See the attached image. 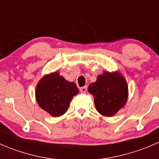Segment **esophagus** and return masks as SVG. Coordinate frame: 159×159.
<instances>
[{"mask_svg": "<svg viewBox=\"0 0 159 159\" xmlns=\"http://www.w3.org/2000/svg\"><path fill=\"white\" fill-rule=\"evenodd\" d=\"M80 90L81 93H86L87 90V86H83V87L80 88Z\"/></svg>", "mask_w": 159, "mask_h": 159, "instance_id": "1", "label": "esophagus"}]
</instances>
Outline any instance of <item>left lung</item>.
I'll list each match as a JSON object with an SVG mask.
<instances>
[{
	"label": "left lung",
	"mask_w": 159,
	"mask_h": 159,
	"mask_svg": "<svg viewBox=\"0 0 159 159\" xmlns=\"http://www.w3.org/2000/svg\"><path fill=\"white\" fill-rule=\"evenodd\" d=\"M88 91L94 97L97 111L106 117H112L127 103L128 83L117 72H104L91 83Z\"/></svg>",
	"instance_id": "8db88e82"
}]
</instances>
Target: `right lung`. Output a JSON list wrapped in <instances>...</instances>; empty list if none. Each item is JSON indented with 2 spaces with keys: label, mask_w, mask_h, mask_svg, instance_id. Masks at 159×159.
I'll use <instances>...</instances> for the list:
<instances>
[{
  "label": "right lung",
  "mask_w": 159,
  "mask_h": 159,
  "mask_svg": "<svg viewBox=\"0 0 159 159\" xmlns=\"http://www.w3.org/2000/svg\"><path fill=\"white\" fill-rule=\"evenodd\" d=\"M78 93L79 89L74 83L55 72L40 80L36 86L35 97L41 108L52 117H59L66 112L73 96Z\"/></svg>",
  "instance_id": "right-lung-1"
}]
</instances>
